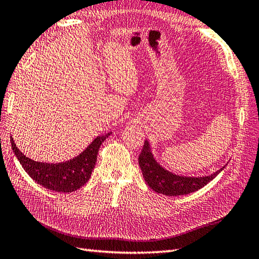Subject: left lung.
Instances as JSON below:
<instances>
[{"mask_svg": "<svg viewBox=\"0 0 259 259\" xmlns=\"http://www.w3.org/2000/svg\"><path fill=\"white\" fill-rule=\"evenodd\" d=\"M138 160L144 180L149 186L156 193L167 196H181L194 193L205 186L224 168L222 167L217 170L214 174L204 177H184L174 175L156 163L150 151L148 141L144 142Z\"/></svg>", "mask_w": 259, "mask_h": 259, "instance_id": "left-lung-1", "label": "left lung"}]
</instances>
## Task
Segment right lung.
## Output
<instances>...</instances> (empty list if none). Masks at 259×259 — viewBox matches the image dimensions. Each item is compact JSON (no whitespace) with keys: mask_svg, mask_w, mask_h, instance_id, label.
Instances as JSON below:
<instances>
[{"mask_svg":"<svg viewBox=\"0 0 259 259\" xmlns=\"http://www.w3.org/2000/svg\"><path fill=\"white\" fill-rule=\"evenodd\" d=\"M110 134L97 137L89 148L71 161L58 164L35 162L26 157L16 148L11 138L12 149L23 168L32 180L42 187L58 193H71L81 188L90 180L92 170L95 166L99 147Z\"/></svg>","mask_w":259,"mask_h":259,"instance_id":"obj_1","label":"right lung"}]
</instances>
